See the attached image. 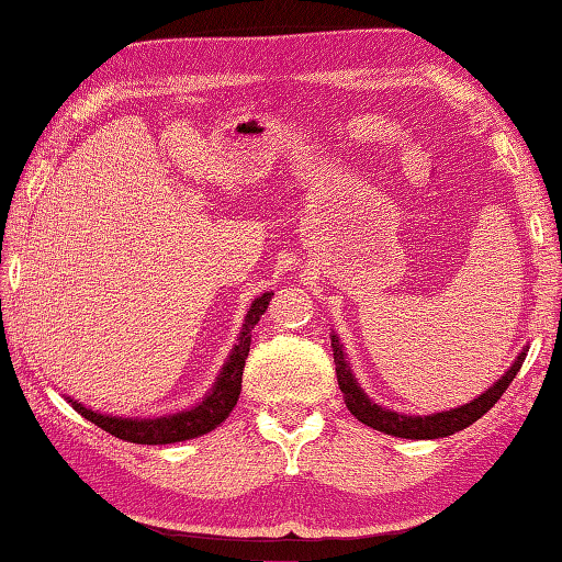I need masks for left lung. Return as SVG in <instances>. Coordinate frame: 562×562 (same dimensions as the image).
<instances>
[{"mask_svg": "<svg viewBox=\"0 0 562 562\" xmlns=\"http://www.w3.org/2000/svg\"><path fill=\"white\" fill-rule=\"evenodd\" d=\"M331 348H334L338 387L346 394V406L350 409V414H353L358 422L375 428V431L397 436V438H416V441H422V438H446L456 431H463V428H468L470 424H475L480 416H485L492 406L497 404L502 394L507 392L514 375L521 370L524 358H526V353L516 358L514 366L507 370V375H502L499 382H494L485 394H480V397L472 400L470 404H463L450 412L431 414V416H404V414L384 409V406L370 402L366 397V392L358 387L353 372L348 368L344 346L338 344V336H331Z\"/></svg>", "mask_w": 562, "mask_h": 562, "instance_id": "left-lung-1", "label": "left lung"}]
</instances>
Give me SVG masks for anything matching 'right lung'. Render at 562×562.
Wrapping results in <instances>:
<instances>
[{"instance_id": "right-lung-1", "label": "right lung", "mask_w": 562, "mask_h": 562, "mask_svg": "<svg viewBox=\"0 0 562 562\" xmlns=\"http://www.w3.org/2000/svg\"><path fill=\"white\" fill-rule=\"evenodd\" d=\"M270 300H272V292H266L250 304V312L246 314V324L240 328L238 346L234 348V353H231L212 392H209L206 397L194 406V409L172 414V416H160V419H119V416L97 414L70 400L75 412L82 414L85 419L92 422L94 426L104 428L106 434H112L121 438V441H128V443L165 446V443H178V441H187V438L209 434L212 428H216L226 419L238 402L246 358L250 350V328L260 322L262 314H266Z\"/></svg>"}]
</instances>
